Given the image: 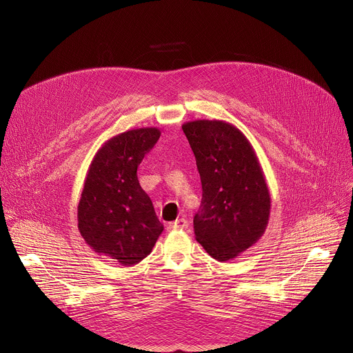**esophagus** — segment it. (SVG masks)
Wrapping results in <instances>:
<instances>
[{"mask_svg":"<svg viewBox=\"0 0 353 353\" xmlns=\"http://www.w3.org/2000/svg\"><path fill=\"white\" fill-rule=\"evenodd\" d=\"M189 228V221L185 219H179L169 224V230H187Z\"/></svg>","mask_w":353,"mask_h":353,"instance_id":"34e87169","label":"esophagus"}]
</instances>
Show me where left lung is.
I'll list each match as a JSON object with an SVG mask.
<instances>
[{"instance_id": "1", "label": "left lung", "mask_w": 353, "mask_h": 353, "mask_svg": "<svg viewBox=\"0 0 353 353\" xmlns=\"http://www.w3.org/2000/svg\"><path fill=\"white\" fill-rule=\"evenodd\" d=\"M200 173L203 197L194 214L196 240L219 261L251 247L265 230L270 193L244 134L221 121L183 125Z\"/></svg>"}]
</instances>
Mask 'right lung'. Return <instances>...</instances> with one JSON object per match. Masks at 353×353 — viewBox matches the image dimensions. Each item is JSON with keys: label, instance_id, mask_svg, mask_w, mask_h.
I'll use <instances>...</instances> for the list:
<instances>
[{"label": "right lung", "instance_id": "obj_1", "mask_svg": "<svg viewBox=\"0 0 353 353\" xmlns=\"http://www.w3.org/2000/svg\"><path fill=\"white\" fill-rule=\"evenodd\" d=\"M154 128L129 130L103 145L93 159L78 205L85 241L123 265L146 258L163 231L150 197L140 187L137 168L154 148Z\"/></svg>", "mask_w": 353, "mask_h": 353}]
</instances>
